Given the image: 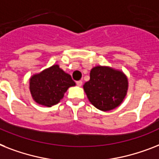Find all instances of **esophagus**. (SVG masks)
<instances>
[{
  "mask_svg": "<svg viewBox=\"0 0 159 159\" xmlns=\"http://www.w3.org/2000/svg\"><path fill=\"white\" fill-rule=\"evenodd\" d=\"M76 83H77V86H82V81H77Z\"/></svg>",
  "mask_w": 159,
  "mask_h": 159,
  "instance_id": "34e87169",
  "label": "esophagus"
}]
</instances>
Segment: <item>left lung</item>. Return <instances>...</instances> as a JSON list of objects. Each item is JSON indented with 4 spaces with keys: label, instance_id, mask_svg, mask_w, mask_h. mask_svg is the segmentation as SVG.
Listing matches in <instances>:
<instances>
[{
    "label": "left lung",
    "instance_id": "8db88e82",
    "mask_svg": "<svg viewBox=\"0 0 159 159\" xmlns=\"http://www.w3.org/2000/svg\"><path fill=\"white\" fill-rule=\"evenodd\" d=\"M89 101L101 111H109L122 104L128 90V80L122 71L107 66L94 67L90 80L83 85Z\"/></svg>",
    "mask_w": 159,
    "mask_h": 159
}]
</instances>
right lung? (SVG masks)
<instances>
[{"mask_svg": "<svg viewBox=\"0 0 159 159\" xmlns=\"http://www.w3.org/2000/svg\"><path fill=\"white\" fill-rule=\"evenodd\" d=\"M72 77L55 64L29 79L31 95L37 104L46 107L57 104L70 86H75Z\"/></svg>", "mask_w": 159, "mask_h": 159, "instance_id": "1", "label": "right lung"}]
</instances>
